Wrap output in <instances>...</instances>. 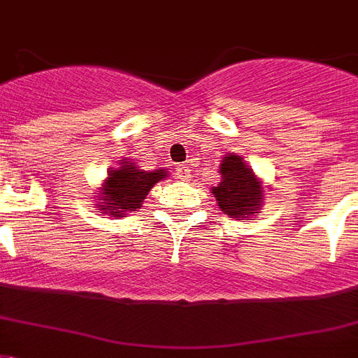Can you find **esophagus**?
<instances>
[{
	"instance_id": "1",
	"label": "esophagus",
	"mask_w": 358,
	"mask_h": 358,
	"mask_svg": "<svg viewBox=\"0 0 358 358\" xmlns=\"http://www.w3.org/2000/svg\"><path fill=\"white\" fill-rule=\"evenodd\" d=\"M177 177H179V179H190L192 177V170H190V166H186V164H181V166H177Z\"/></svg>"
}]
</instances>
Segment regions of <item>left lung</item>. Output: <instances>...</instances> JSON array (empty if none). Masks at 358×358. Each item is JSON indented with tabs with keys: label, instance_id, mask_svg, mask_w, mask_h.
Instances as JSON below:
<instances>
[{
	"label": "left lung",
	"instance_id": "left-lung-1",
	"mask_svg": "<svg viewBox=\"0 0 358 358\" xmlns=\"http://www.w3.org/2000/svg\"><path fill=\"white\" fill-rule=\"evenodd\" d=\"M221 182L212 188L215 201L227 215L232 217H249L256 214L264 203L262 185L256 179L243 159L230 155L223 159L220 166Z\"/></svg>",
	"mask_w": 358,
	"mask_h": 358
}]
</instances>
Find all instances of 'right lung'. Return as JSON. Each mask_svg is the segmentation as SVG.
<instances>
[{
  "instance_id": "add662e5",
  "label": "right lung",
  "mask_w": 358,
  "mask_h": 358,
  "mask_svg": "<svg viewBox=\"0 0 358 358\" xmlns=\"http://www.w3.org/2000/svg\"><path fill=\"white\" fill-rule=\"evenodd\" d=\"M124 162V166L109 173L99 203L100 210H108L113 215H122L138 208L143 199H146L150 188L166 177L164 170L143 172L137 170L133 162Z\"/></svg>"
}]
</instances>
